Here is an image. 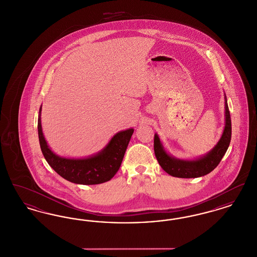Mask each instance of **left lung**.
I'll return each mask as SVG.
<instances>
[{"instance_id": "obj_1", "label": "left lung", "mask_w": 257, "mask_h": 257, "mask_svg": "<svg viewBox=\"0 0 257 257\" xmlns=\"http://www.w3.org/2000/svg\"><path fill=\"white\" fill-rule=\"evenodd\" d=\"M231 140V119L224 94V128L218 144L207 154L195 159H179L171 155L163 146L159 136H154V152L162 169L173 177L196 178L213 171L222 159Z\"/></svg>"}]
</instances>
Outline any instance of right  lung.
Instances as JSON below:
<instances>
[{"label":"right lung","mask_w":257,"mask_h":257,"mask_svg":"<svg viewBox=\"0 0 257 257\" xmlns=\"http://www.w3.org/2000/svg\"><path fill=\"white\" fill-rule=\"evenodd\" d=\"M41 109L38 112L39 145L50 167L62 178L75 184L95 185L110 180L120 168L126 148L134 133L133 128L119 131L101 151L85 158H66L54 153L50 148L41 126Z\"/></svg>","instance_id":"right-lung-1"}]
</instances>
